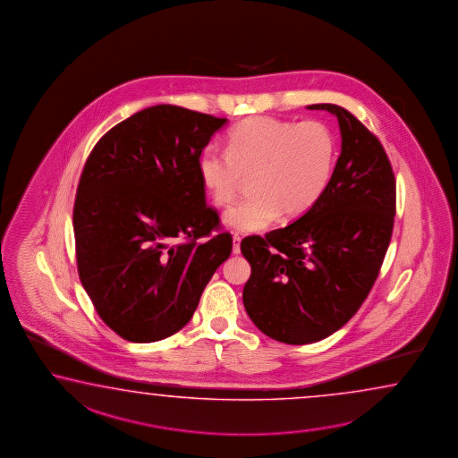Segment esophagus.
Returning <instances> with one entry per match:
<instances>
[{"instance_id": "obj_1", "label": "esophagus", "mask_w": 458, "mask_h": 458, "mask_svg": "<svg viewBox=\"0 0 458 458\" xmlns=\"http://www.w3.org/2000/svg\"><path fill=\"white\" fill-rule=\"evenodd\" d=\"M240 244H242V236L240 234H233V254H240Z\"/></svg>"}]
</instances>
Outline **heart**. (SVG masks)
Returning <instances> with one entry per match:
<instances>
[{
  "mask_svg": "<svg viewBox=\"0 0 458 458\" xmlns=\"http://www.w3.org/2000/svg\"><path fill=\"white\" fill-rule=\"evenodd\" d=\"M336 140L323 122L284 121L256 115L240 122L226 149L207 147L199 173L215 206H228L243 178L251 196L230 207L224 222L243 233H256L279 215L307 214L325 194L335 171Z\"/></svg>",
  "mask_w": 458,
  "mask_h": 458,
  "instance_id": "b5f03b06",
  "label": "heart"
}]
</instances>
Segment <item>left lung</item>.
I'll return each instance as SVG.
<instances>
[{
	"label": "left lung",
	"mask_w": 458,
	"mask_h": 458,
	"mask_svg": "<svg viewBox=\"0 0 458 458\" xmlns=\"http://www.w3.org/2000/svg\"><path fill=\"white\" fill-rule=\"evenodd\" d=\"M341 155L325 194L307 214L262 236H246L251 264L244 309L266 336L310 344L354 317L374 287L392 240L396 184L382 143L336 104Z\"/></svg>",
	"instance_id": "8db88e82"
}]
</instances>
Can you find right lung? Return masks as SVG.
<instances>
[{"mask_svg":"<svg viewBox=\"0 0 458 458\" xmlns=\"http://www.w3.org/2000/svg\"><path fill=\"white\" fill-rule=\"evenodd\" d=\"M225 123L159 104L117 123L84 163L73 207L78 274L98 315L131 343L186 327L232 252V234H212L220 218L199 173Z\"/></svg>","mask_w":458,"mask_h":458,"instance_id":"add662e5","label":"right lung"}]
</instances>
